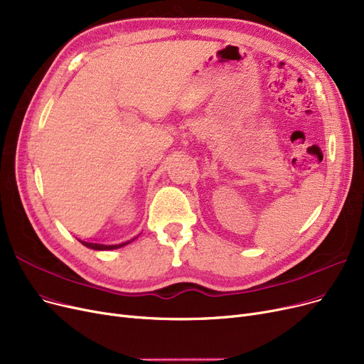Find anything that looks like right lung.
Returning a JSON list of instances; mask_svg holds the SVG:
<instances>
[{
  "label": "right lung",
  "mask_w": 364,
  "mask_h": 364,
  "mask_svg": "<svg viewBox=\"0 0 364 364\" xmlns=\"http://www.w3.org/2000/svg\"><path fill=\"white\" fill-rule=\"evenodd\" d=\"M135 241V238H132L131 241H126V242H120V244H114V245H107V244H100V242H87V241H80L85 247L87 248H92V250H98V251H104V250H116V248H120V247H124L126 244H129Z\"/></svg>",
  "instance_id": "add662e5"
}]
</instances>
